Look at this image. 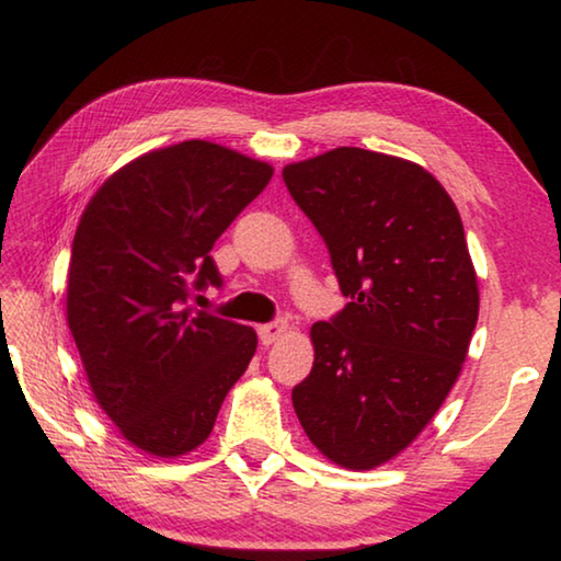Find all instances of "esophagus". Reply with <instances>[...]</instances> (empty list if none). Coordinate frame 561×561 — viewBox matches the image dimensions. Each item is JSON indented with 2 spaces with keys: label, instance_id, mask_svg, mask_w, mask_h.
Here are the masks:
<instances>
[{
  "label": "esophagus",
  "instance_id": "34e87169",
  "mask_svg": "<svg viewBox=\"0 0 561 561\" xmlns=\"http://www.w3.org/2000/svg\"><path fill=\"white\" fill-rule=\"evenodd\" d=\"M260 341L264 346H272L274 341H277L284 331H287V321L284 319H274V321H270V324H262L260 329Z\"/></svg>",
  "mask_w": 561,
  "mask_h": 561
}]
</instances>
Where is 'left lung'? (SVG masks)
Here are the masks:
<instances>
[{
    "label": "left lung",
    "mask_w": 561,
    "mask_h": 561,
    "mask_svg": "<svg viewBox=\"0 0 561 561\" xmlns=\"http://www.w3.org/2000/svg\"><path fill=\"white\" fill-rule=\"evenodd\" d=\"M282 178L348 299L311 327L294 411L329 460L371 470L431 423L468 356L480 294L462 220L428 170L374 150L334 148Z\"/></svg>",
    "instance_id": "8db88e82"
}]
</instances>
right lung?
<instances>
[{
  "mask_svg": "<svg viewBox=\"0 0 561 561\" xmlns=\"http://www.w3.org/2000/svg\"><path fill=\"white\" fill-rule=\"evenodd\" d=\"M272 173L230 148L185 140L121 168L81 215L66 319L99 405L158 458L207 440L257 348L250 327L185 304L222 287L210 250Z\"/></svg>",
  "mask_w": 561,
  "mask_h": 561,
  "instance_id": "add662e5",
  "label": "right lung"
}]
</instances>
